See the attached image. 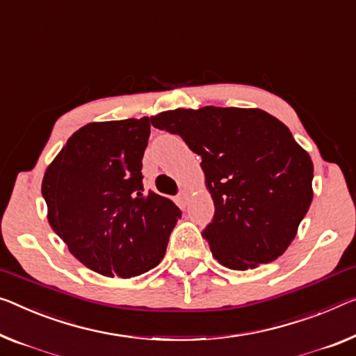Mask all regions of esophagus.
<instances>
[{"instance_id": "34e87169", "label": "esophagus", "mask_w": 356, "mask_h": 356, "mask_svg": "<svg viewBox=\"0 0 356 356\" xmlns=\"http://www.w3.org/2000/svg\"><path fill=\"white\" fill-rule=\"evenodd\" d=\"M178 199H179V202H181V205L184 207L186 204H188V199H189V191H188V189H183L181 193H179Z\"/></svg>"}]
</instances>
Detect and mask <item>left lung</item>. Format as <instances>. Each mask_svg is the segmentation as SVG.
I'll use <instances>...</instances> for the list:
<instances>
[{
	"mask_svg": "<svg viewBox=\"0 0 356 356\" xmlns=\"http://www.w3.org/2000/svg\"><path fill=\"white\" fill-rule=\"evenodd\" d=\"M202 157L215 204L204 229L215 259L234 270L275 261L314 199V163L282 121L258 108L172 109L151 118Z\"/></svg>",
	"mask_w": 356,
	"mask_h": 356,
	"instance_id": "8db88e82",
	"label": "left lung"
}]
</instances>
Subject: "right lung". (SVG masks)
I'll return each mask as SVG.
<instances>
[{
    "label": "right lung",
    "mask_w": 356,
    "mask_h": 356,
    "mask_svg": "<svg viewBox=\"0 0 356 356\" xmlns=\"http://www.w3.org/2000/svg\"><path fill=\"white\" fill-rule=\"evenodd\" d=\"M151 119L90 122L70 136L46 168L47 220L70 253L105 277L130 278L156 267L181 211L143 193Z\"/></svg>",
    "instance_id": "1"
}]
</instances>
